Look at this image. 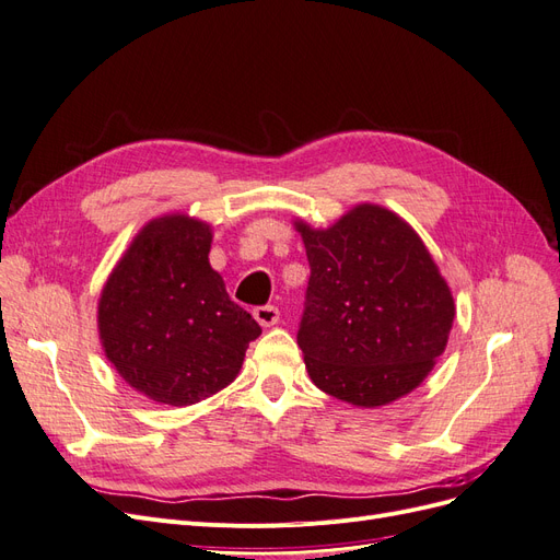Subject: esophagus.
Instances as JSON below:
<instances>
[{"mask_svg": "<svg viewBox=\"0 0 560 560\" xmlns=\"http://www.w3.org/2000/svg\"><path fill=\"white\" fill-rule=\"evenodd\" d=\"M254 319H257L261 327H273V325H278L280 311L276 306H259V308H254Z\"/></svg>", "mask_w": 560, "mask_h": 560, "instance_id": "1", "label": "esophagus"}]
</instances>
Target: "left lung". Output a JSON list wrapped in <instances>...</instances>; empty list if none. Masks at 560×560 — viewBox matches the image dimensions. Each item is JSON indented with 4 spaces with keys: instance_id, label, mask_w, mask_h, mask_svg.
Segmentation results:
<instances>
[{
    "instance_id": "left-lung-1",
    "label": "left lung",
    "mask_w": 560,
    "mask_h": 560,
    "mask_svg": "<svg viewBox=\"0 0 560 560\" xmlns=\"http://www.w3.org/2000/svg\"><path fill=\"white\" fill-rule=\"evenodd\" d=\"M311 280L299 327L311 381L336 399L376 409L409 395L434 369L455 317L451 287L404 219L374 202L329 229L296 219Z\"/></svg>"
}]
</instances>
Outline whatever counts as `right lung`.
<instances>
[{
	"instance_id": "right-lung-1",
	"label": "right lung",
	"mask_w": 560,
	"mask_h": 560,
	"mask_svg": "<svg viewBox=\"0 0 560 560\" xmlns=\"http://www.w3.org/2000/svg\"><path fill=\"white\" fill-rule=\"evenodd\" d=\"M212 226L189 214L147 222L100 292L105 358L132 389L156 404L191 406L238 376L261 334L210 266Z\"/></svg>"
}]
</instances>
